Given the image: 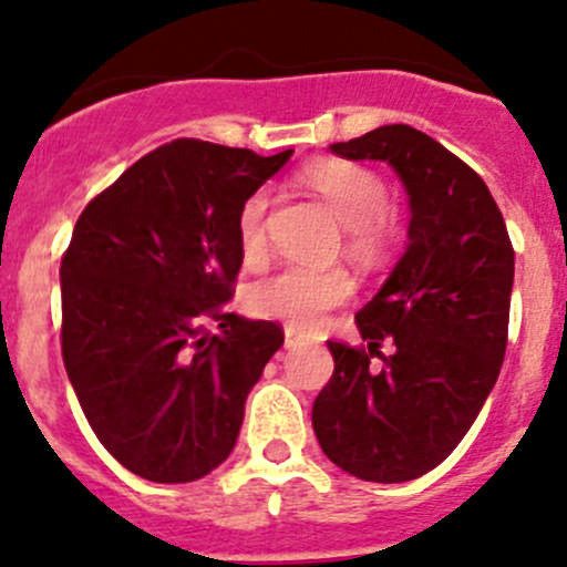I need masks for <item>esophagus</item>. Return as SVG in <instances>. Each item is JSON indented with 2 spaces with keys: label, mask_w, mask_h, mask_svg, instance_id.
Instances as JSON below:
<instances>
[{
  "label": "esophagus",
  "mask_w": 567,
  "mask_h": 567,
  "mask_svg": "<svg viewBox=\"0 0 567 567\" xmlns=\"http://www.w3.org/2000/svg\"><path fill=\"white\" fill-rule=\"evenodd\" d=\"M301 346H307L305 337H301L296 329H285V348H301Z\"/></svg>",
  "instance_id": "34e87169"
}]
</instances>
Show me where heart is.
<instances>
[{
	"mask_svg": "<svg viewBox=\"0 0 567 567\" xmlns=\"http://www.w3.org/2000/svg\"><path fill=\"white\" fill-rule=\"evenodd\" d=\"M305 183L329 205L337 221L348 227L353 249L370 251L384 241L386 186L373 169L351 162H318L305 169ZM268 203L271 197L266 188H260L238 210V247L247 257L257 255L266 241ZM351 290V277L340 268L285 266L251 285L247 305L260 318L312 329L331 307L342 305Z\"/></svg>",
	"mask_w": 567,
	"mask_h": 567,
	"instance_id": "b5f03b06",
	"label": "heart"
}]
</instances>
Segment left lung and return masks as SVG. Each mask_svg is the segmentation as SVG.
<instances>
[{"label": "left lung", "mask_w": 567, "mask_h": 567, "mask_svg": "<svg viewBox=\"0 0 567 567\" xmlns=\"http://www.w3.org/2000/svg\"><path fill=\"white\" fill-rule=\"evenodd\" d=\"M329 151L390 164L411 221L403 255L357 312L364 348L329 340L334 373L312 427L342 472L405 483L458 447L499 379L516 255L483 177L422 131L381 125ZM381 341L395 346L390 358Z\"/></svg>", "instance_id": "8db88e82"}]
</instances>
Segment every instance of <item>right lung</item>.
Returning <instances> with one entry per match:
<instances>
[{
	"mask_svg": "<svg viewBox=\"0 0 567 567\" xmlns=\"http://www.w3.org/2000/svg\"><path fill=\"white\" fill-rule=\"evenodd\" d=\"M293 151L175 140L79 216L60 266L62 359L99 442L151 483H192L236 447L285 334L227 310L236 219ZM217 323V331L207 329Z\"/></svg>",
	"mask_w": 567,
	"mask_h": 567,
	"instance_id": "right-lung-1",
	"label": "right lung"
}]
</instances>
